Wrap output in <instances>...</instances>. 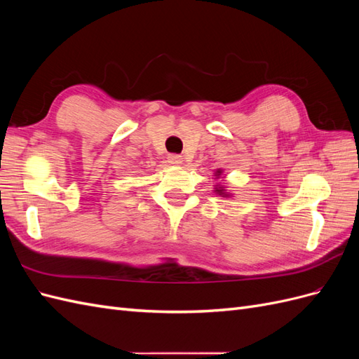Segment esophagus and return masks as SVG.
<instances>
[{
  "mask_svg": "<svg viewBox=\"0 0 359 359\" xmlns=\"http://www.w3.org/2000/svg\"><path fill=\"white\" fill-rule=\"evenodd\" d=\"M168 163H169V165H173V166H180V165H182V157L178 156V154H170L168 157Z\"/></svg>",
  "mask_w": 359,
  "mask_h": 359,
  "instance_id": "obj_1",
  "label": "esophagus"
}]
</instances>
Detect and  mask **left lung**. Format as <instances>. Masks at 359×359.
<instances>
[{
	"mask_svg": "<svg viewBox=\"0 0 359 359\" xmlns=\"http://www.w3.org/2000/svg\"><path fill=\"white\" fill-rule=\"evenodd\" d=\"M217 175H220V170H217ZM215 191H217V193H220V194H223V189H220V190H219V189H217Z\"/></svg>",
	"mask_w": 359,
	"mask_h": 359,
	"instance_id": "8db88e82",
	"label": "left lung"
}]
</instances>
